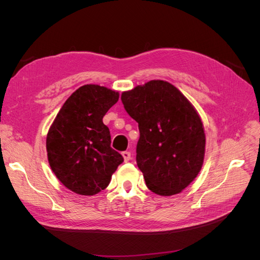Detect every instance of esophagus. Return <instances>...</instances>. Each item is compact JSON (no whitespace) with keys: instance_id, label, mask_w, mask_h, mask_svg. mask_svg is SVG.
Instances as JSON below:
<instances>
[{"instance_id":"34e87169","label":"esophagus","mask_w":260,"mask_h":260,"mask_svg":"<svg viewBox=\"0 0 260 260\" xmlns=\"http://www.w3.org/2000/svg\"><path fill=\"white\" fill-rule=\"evenodd\" d=\"M121 155H122V157H123V160H124L125 162L130 160V158H131V153H130V152H128V151H124V152H122V153H121Z\"/></svg>"}]
</instances>
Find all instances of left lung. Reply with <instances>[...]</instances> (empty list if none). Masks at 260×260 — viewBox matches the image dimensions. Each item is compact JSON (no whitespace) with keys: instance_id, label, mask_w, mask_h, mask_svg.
<instances>
[{"instance_id":"8db88e82","label":"left lung","mask_w":260,"mask_h":260,"mask_svg":"<svg viewBox=\"0 0 260 260\" xmlns=\"http://www.w3.org/2000/svg\"><path fill=\"white\" fill-rule=\"evenodd\" d=\"M127 113L139 123L137 164L153 193L182 192L198 177L206 137L198 111L174 84L151 80L121 93Z\"/></svg>"}]
</instances>
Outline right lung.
Returning a JSON list of instances; mask_svg holds the SVG:
<instances>
[{"label": "right lung", "mask_w": 260, "mask_h": 260, "mask_svg": "<svg viewBox=\"0 0 260 260\" xmlns=\"http://www.w3.org/2000/svg\"><path fill=\"white\" fill-rule=\"evenodd\" d=\"M119 92L99 84H84L59 109L46 136L48 160L54 175L68 190L95 195L109 184L122 156L111 147V133L103 123Z\"/></svg>", "instance_id": "obj_1"}]
</instances>
